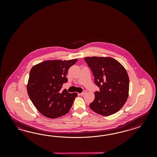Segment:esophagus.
<instances>
[{
    "instance_id": "obj_1",
    "label": "esophagus",
    "mask_w": 157,
    "mask_h": 157,
    "mask_svg": "<svg viewBox=\"0 0 157 157\" xmlns=\"http://www.w3.org/2000/svg\"><path fill=\"white\" fill-rule=\"evenodd\" d=\"M86 94V91H84L82 93H81L80 94H81V95H85Z\"/></svg>"
}]
</instances>
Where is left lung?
Masks as SVG:
<instances>
[{
	"instance_id": "1",
	"label": "left lung",
	"mask_w": 157,
	"mask_h": 157,
	"mask_svg": "<svg viewBox=\"0 0 157 157\" xmlns=\"http://www.w3.org/2000/svg\"><path fill=\"white\" fill-rule=\"evenodd\" d=\"M86 62L94 76L95 99L89 107L98 114L108 116L120 109L128 97V75L117 60L110 57H86Z\"/></svg>"
}]
</instances>
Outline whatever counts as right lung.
I'll return each mask as SVG.
<instances>
[{
	"label": "right lung",
	"mask_w": 157,
	"mask_h": 157,
	"mask_svg": "<svg viewBox=\"0 0 157 157\" xmlns=\"http://www.w3.org/2000/svg\"><path fill=\"white\" fill-rule=\"evenodd\" d=\"M78 59L47 60L34 66L29 74L27 91L34 106L44 116L56 119L67 114L77 93H70L62 86L67 71Z\"/></svg>",
	"instance_id": "obj_1"
}]
</instances>
